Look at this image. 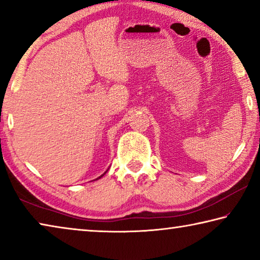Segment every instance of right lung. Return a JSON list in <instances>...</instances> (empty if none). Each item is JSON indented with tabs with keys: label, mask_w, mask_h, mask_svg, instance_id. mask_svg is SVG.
<instances>
[{
	"label": "right lung",
	"mask_w": 260,
	"mask_h": 260,
	"mask_svg": "<svg viewBox=\"0 0 260 260\" xmlns=\"http://www.w3.org/2000/svg\"><path fill=\"white\" fill-rule=\"evenodd\" d=\"M105 173H107V172H105ZM105 173H104V174H105ZM104 174H102V175H101V177H100V178H98V179H101V178H102V177H103V175H104ZM98 179H96V180H98Z\"/></svg>",
	"instance_id": "obj_1"
}]
</instances>
